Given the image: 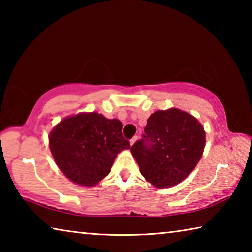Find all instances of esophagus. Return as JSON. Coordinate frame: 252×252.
<instances>
[{
  "label": "esophagus",
  "instance_id": "obj_1",
  "mask_svg": "<svg viewBox=\"0 0 252 252\" xmlns=\"http://www.w3.org/2000/svg\"><path fill=\"white\" fill-rule=\"evenodd\" d=\"M139 139V136L138 135H135V136H133V138H132L131 140H130V144L131 146H133V144L136 142V140Z\"/></svg>",
  "mask_w": 252,
  "mask_h": 252
}]
</instances>
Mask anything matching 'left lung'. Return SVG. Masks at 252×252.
<instances>
[{"label": "left lung", "instance_id": "obj_1", "mask_svg": "<svg viewBox=\"0 0 252 252\" xmlns=\"http://www.w3.org/2000/svg\"><path fill=\"white\" fill-rule=\"evenodd\" d=\"M144 133L131 147V153L146 180L159 189L185 180L201 159L206 146L203 126L177 108L152 113Z\"/></svg>", "mask_w": 252, "mask_h": 252}]
</instances>
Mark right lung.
Masks as SVG:
<instances>
[{"label": "right lung", "mask_w": 252, "mask_h": 252, "mask_svg": "<svg viewBox=\"0 0 252 252\" xmlns=\"http://www.w3.org/2000/svg\"><path fill=\"white\" fill-rule=\"evenodd\" d=\"M55 163L75 185L93 187L108 176L122 150L130 149L123 138L122 123L97 112L66 117L49 135Z\"/></svg>", "instance_id": "1"}]
</instances>
